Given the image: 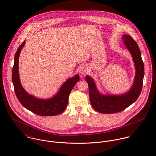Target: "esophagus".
Instances as JSON below:
<instances>
[{"label":"esophagus","instance_id":"esophagus-1","mask_svg":"<svg viewBox=\"0 0 156 156\" xmlns=\"http://www.w3.org/2000/svg\"><path fill=\"white\" fill-rule=\"evenodd\" d=\"M80 73H81V74H85V73H87V69L86 67H82L80 69Z\"/></svg>","mask_w":156,"mask_h":156}]
</instances>
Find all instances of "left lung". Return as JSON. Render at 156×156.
<instances>
[{"instance_id": "8db88e82", "label": "left lung", "mask_w": 156, "mask_h": 156, "mask_svg": "<svg viewBox=\"0 0 156 156\" xmlns=\"http://www.w3.org/2000/svg\"><path fill=\"white\" fill-rule=\"evenodd\" d=\"M122 39L133 57L136 68L135 78L130 89L122 95H103L100 93L92 78L86 76L91 105L95 111L102 114H113L125 110L137 100L142 89L144 64L138 44L129 35H123Z\"/></svg>"}]
</instances>
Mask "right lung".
Segmentation results:
<instances>
[{
	"mask_svg": "<svg viewBox=\"0 0 156 156\" xmlns=\"http://www.w3.org/2000/svg\"><path fill=\"white\" fill-rule=\"evenodd\" d=\"M25 43V41L16 52L12 70V81L18 100L27 109L41 116H54L61 114L67 107L71 90L80 80L79 75L77 74L68 79L63 83L57 94L50 98L40 99L28 94L22 86L19 74V57Z\"/></svg>",
	"mask_w": 156,
	"mask_h": 156,
	"instance_id": "right-lung-1",
	"label": "right lung"
}]
</instances>
